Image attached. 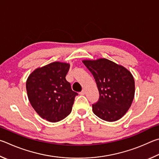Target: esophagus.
<instances>
[{
  "mask_svg": "<svg viewBox=\"0 0 159 159\" xmlns=\"http://www.w3.org/2000/svg\"><path fill=\"white\" fill-rule=\"evenodd\" d=\"M86 93V91H85V89H83L81 92H80V94H81V95H84V94Z\"/></svg>",
  "mask_w": 159,
  "mask_h": 159,
  "instance_id": "esophagus-1",
  "label": "esophagus"
}]
</instances>
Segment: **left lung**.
<instances>
[{"instance_id": "obj_1", "label": "left lung", "mask_w": 159, "mask_h": 159, "mask_svg": "<svg viewBox=\"0 0 159 159\" xmlns=\"http://www.w3.org/2000/svg\"><path fill=\"white\" fill-rule=\"evenodd\" d=\"M82 62L93 75L100 94L98 101L92 105L93 113L107 121L120 119L134 98L135 81L131 72L107 58Z\"/></svg>"}]
</instances>
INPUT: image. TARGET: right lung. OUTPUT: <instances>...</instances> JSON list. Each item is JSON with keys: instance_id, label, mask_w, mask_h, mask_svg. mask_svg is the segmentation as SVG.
Wrapping results in <instances>:
<instances>
[{"instance_id": "right-lung-1", "label": "right lung", "mask_w": 159, "mask_h": 159, "mask_svg": "<svg viewBox=\"0 0 159 159\" xmlns=\"http://www.w3.org/2000/svg\"><path fill=\"white\" fill-rule=\"evenodd\" d=\"M70 64L55 61L36 68L26 80L30 105L41 118L58 122L70 114L77 93L72 90L66 76Z\"/></svg>"}]
</instances>
